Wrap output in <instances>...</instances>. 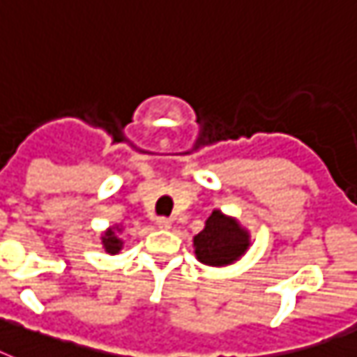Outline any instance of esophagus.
<instances>
[{"instance_id":"34e87169","label":"esophagus","mask_w":357,"mask_h":357,"mask_svg":"<svg viewBox=\"0 0 357 357\" xmlns=\"http://www.w3.org/2000/svg\"><path fill=\"white\" fill-rule=\"evenodd\" d=\"M155 225H158L159 229H170V227H172V220L161 216V218L155 220Z\"/></svg>"}]
</instances>
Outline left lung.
<instances>
[{
  "label": "left lung",
  "mask_w": 357,
  "mask_h": 357,
  "mask_svg": "<svg viewBox=\"0 0 357 357\" xmlns=\"http://www.w3.org/2000/svg\"><path fill=\"white\" fill-rule=\"evenodd\" d=\"M249 245V236L233 218L214 211L205 222V229L194 236V248L199 262L225 266L238 259Z\"/></svg>",
  "instance_id": "left-lung-1"
}]
</instances>
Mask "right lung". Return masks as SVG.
I'll return each mask as SVG.
<instances>
[{
  "instance_id": "right-lung-1",
  "label": "right lung",
  "mask_w": 357,
  "mask_h": 357,
  "mask_svg": "<svg viewBox=\"0 0 357 357\" xmlns=\"http://www.w3.org/2000/svg\"><path fill=\"white\" fill-rule=\"evenodd\" d=\"M102 244H104V249H106L108 253L115 255L121 251V245H123V242H121V240L115 236V229H109L108 233H104Z\"/></svg>"
}]
</instances>
